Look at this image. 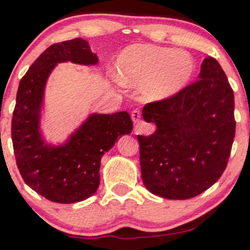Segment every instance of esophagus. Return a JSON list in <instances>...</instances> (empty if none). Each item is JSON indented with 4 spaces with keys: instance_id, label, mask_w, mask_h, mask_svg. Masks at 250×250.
Wrapping results in <instances>:
<instances>
[{
    "instance_id": "esophagus-1",
    "label": "esophagus",
    "mask_w": 250,
    "mask_h": 250,
    "mask_svg": "<svg viewBox=\"0 0 250 250\" xmlns=\"http://www.w3.org/2000/svg\"><path fill=\"white\" fill-rule=\"evenodd\" d=\"M140 119H141V111L137 110V109H135V110L131 111V120L136 123L140 121Z\"/></svg>"
}]
</instances>
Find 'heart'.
Wrapping results in <instances>:
<instances>
[{
    "label": "heart",
    "mask_w": 250,
    "mask_h": 250,
    "mask_svg": "<svg viewBox=\"0 0 250 250\" xmlns=\"http://www.w3.org/2000/svg\"><path fill=\"white\" fill-rule=\"evenodd\" d=\"M194 70L188 53L156 45H130L117 59L120 79L133 87L145 83L143 93L149 100H165L179 93Z\"/></svg>",
    "instance_id": "obj_1"
}]
</instances>
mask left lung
Returning <instances> with one entry per match:
<instances>
[{
  "instance_id": "8db88e82",
  "label": "left lung",
  "mask_w": 250,
  "mask_h": 250,
  "mask_svg": "<svg viewBox=\"0 0 250 250\" xmlns=\"http://www.w3.org/2000/svg\"><path fill=\"white\" fill-rule=\"evenodd\" d=\"M199 79L142 109L143 119L156 125L148 136L137 135L142 181L165 199L187 200L207 190L230 156L236 125L233 89L213 57L203 61Z\"/></svg>"
}]
</instances>
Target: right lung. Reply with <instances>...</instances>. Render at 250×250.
I'll list each match as a JSON object with an SVG mask.
<instances>
[{
	"label": "right lung",
	"instance_id": "right-lung-1",
	"mask_svg": "<svg viewBox=\"0 0 250 250\" xmlns=\"http://www.w3.org/2000/svg\"><path fill=\"white\" fill-rule=\"evenodd\" d=\"M95 64L97 56L82 39L55 43L30 65L20 81L11 120V140L22 179L36 193L57 203H74L95 194L105 151L133 129L127 111L94 114L61 147L44 145L39 131L44 84L60 62Z\"/></svg>",
	"mask_w": 250,
	"mask_h": 250
}]
</instances>
